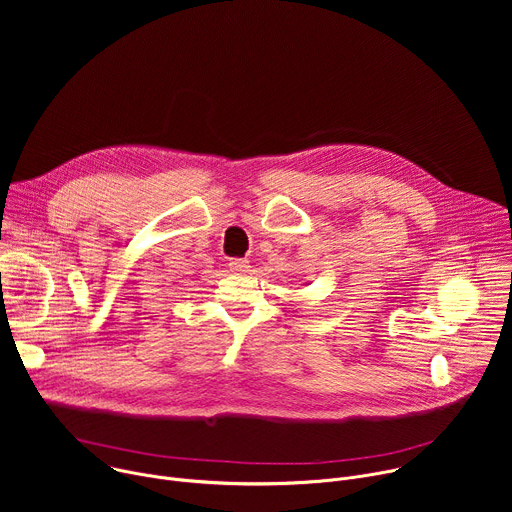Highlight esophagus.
<instances>
[{
	"mask_svg": "<svg viewBox=\"0 0 512 512\" xmlns=\"http://www.w3.org/2000/svg\"><path fill=\"white\" fill-rule=\"evenodd\" d=\"M249 261L247 259H231L229 261V269L235 273H247L249 271Z\"/></svg>",
	"mask_w": 512,
	"mask_h": 512,
	"instance_id": "esophagus-1",
	"label": "esophagus"
}]
</instances>
